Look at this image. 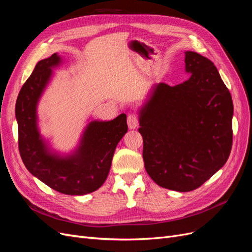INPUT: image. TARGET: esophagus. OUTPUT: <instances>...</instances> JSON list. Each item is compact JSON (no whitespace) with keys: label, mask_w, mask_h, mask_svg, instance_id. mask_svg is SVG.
I'll list each match as a JSON object with an SVG mask.
<instances>
[{"label":"esophagus","mask_w":252,"mask_h":252,"mask_svg":"<svg viewBox=\"0 0 252 252\" xmlns=\"http://www.w3.org/2000/svg\"><path fill=\"white\" fill-rule=\"evenodd\" d=\"M127 124H128L129 129H135L139 125L138 116H136V114H134V113L129 114L128 118H127Z\"/></svg>","instance_id":"34e87169"}]
</instances>
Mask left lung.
<instances>
[{
  "instance_id": "left-lung-1",
  "label": "left lung",
  "mask_w": 252,
  "mask_h": 252,
  "mask_svg": "<svg viewBox=\"0 0 252 252\" xmlns=\"http://www.w3.org/2000/svg\"><path fill=\"white\" fill-rule=\"evenodd\" d=\"M190 77L154 85L139 109L145 169L158 186L180 192L200 187L220 170L232 146L233 104L210 60L185 52Z\"/></svg>"
}]
</instances>
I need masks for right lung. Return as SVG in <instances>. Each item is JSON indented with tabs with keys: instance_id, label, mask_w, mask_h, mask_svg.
<instances>
[{
	"instance_id": "1",
	"label": "right lung",
	"mask_w": 252,
	"mask_h": 252,
	"mask_svg": "<svg viewBox=\"0 0 252 252\" xmlns=\"http://www.w3.org/2000/svg\"><path fill=\"white\" fill-rule=\"evenodd\" d=\"M62 64L58 53L40 61L21 88L16 104L19 150L27 170L53 190L68 195L95 191L108 177L118 143L127 132L126 114L111 121H90L78 146L69 154L50 147L39 129L37 105L53 75Z\"/></svg>"
}]
</instances>
